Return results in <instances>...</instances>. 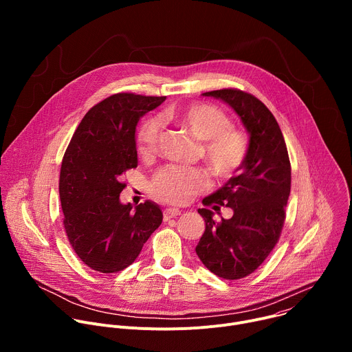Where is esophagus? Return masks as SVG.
I'll return each mask as SVG.
<instances>
[{
  "instance_id": "34e87169",
  "label": "esophagus",
  "mask_w": 352,
  "mask_h": 352,
  "mask_svg": "<svg viewBox=\"0 0 352 352\" xmlns=\"http://www.w3.org/2000/svg\"><path fill=\"white\" fill-rule=\"evenodd\" d=\"M179 214H181V210H179V209H175V208H170V209H166V210L163 212L164 220H170V219H173V217L179 216Z\"/></svg>"
}]
</instances>
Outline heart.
I'll list each match as a JSON object with an SVG mask.
<instances>
[{
	"label": "heart",
	"instance_id": "b5f03b06",
	"mask_svg": "<svg viewBox=\"0 0 352 352\" xmlns=\"http://www.w3.org/2000/svg\"><path fill=\"white\" fill-rule=\"evenodd\" d=\"M163 118L202 140V159L219 179L231 178L243 164L248 155L246 136L242 131L231 126L230 117L217 106L193 103L168 109L163 113ZM162 138V121L157 117L144 120L136 135L139 153L144 157L155 155ZM209 185V175L204 170L166 166L150 181V192L163 202L181 205Z\"/></svg>",
	"mask_w": 352,
	"mask_h": 352
}]
</instances>
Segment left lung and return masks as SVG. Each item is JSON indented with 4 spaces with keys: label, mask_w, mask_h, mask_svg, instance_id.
<instances>
[{
    "label": "left lung",
    "mask_w": 352,
    "mask_h": 352,
    "mask_svg": "<svg viewBox=\"0 0 352 352\" xmlns=\"http://www.w3.org/2000/svg\"><path fill=\"white\" fill-rule=\"evenodd\" d=\"M223 100L239 116L249 133L248 155L219 190L204 199L210 209H199L206 230L196 245V255L216 276L238 280L254 273L278 242L291 190V164L281 129L259 98L238 89L206 91ZM231 219L212 220L223 206Z\"/></svg>",
    "instance_id": "8db88e82"
}]
</instances>
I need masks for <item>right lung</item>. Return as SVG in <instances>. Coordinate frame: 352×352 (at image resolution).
<instances>
[{
  "mask_svg": "<svg viewBox=\"0 0 352 352\" xmlns=\"http://www.w3.org/2000/svg\"><path fill=\"white\" fill-rule=\"evenodd\" d=\"M166 96L117 93L91 107L76 128L63 159L60 199L64 228L79 259L100 273H117L135 262L159 228L163 213L146 200L122 205L120 177L138 167L135 132L146 113Z\"/></svg>",
  "mask_w": 352,
  "mask_h": 352,
  "instance_id": "right-lung-1",
  "label": "right lung"
}]
</instances>
